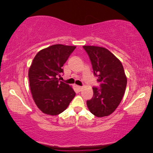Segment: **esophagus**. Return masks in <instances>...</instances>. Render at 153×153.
<instances>
[{
	"label": "esophagus",
	"mask_w": 153,
	"mask_h": 153,
	"mask_svg": "<svg viewBox=\"0 0 153 153\" xmlns=\"http://www.w3.org/2000/svg\"><path fill=\"white\" fill-rule=\"evenodd\" d=\"M76 88H77V90H78L79 91H82V88H83V87H81V86H79V85H76Z\"/></svg>",
	"instance_id": "esophagus-1"
}]
</instances>
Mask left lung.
I'll use <instances>...</instances> for the list:
<instances>
[{"label":"left lung","mask_w":153,"mask_h":153,"mask_svg":"<svg viewBox=\"0 0 153 153\" xmlns=\"http://www.w3.org/2000/svg\"><path fill=\"white\" fill-rule=\"evenodd\" d=\"M91 60L94 75L100 87H93V97L87 100L90 111L97 117L111 114L124 95L127 77L121 62L108 49L95 46H83Z\"/></svg>","instance_id":"left-lung-1"}]
</instances>
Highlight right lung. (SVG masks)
I'll use <instances>...</instances> for the list:
<instances>
[{"mask_svg":"<svg viewBox=\"0 0 153 153\" xmlns=\"http://www.w3.org/2000/svg\"><path fill=\"white\" fill-rule=\"evenodd\" d=\"M76 47L55 45L41 50L35 56L28 71L33 98L44 114L56 116L68 108L75 92L58 76Z\"/></svg>","mask_w":153,"mask_h":153,"instance_id":"1","label":"right lung"}]
</instances>
